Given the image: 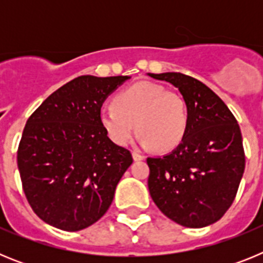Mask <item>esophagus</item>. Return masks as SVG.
I'll list each match as a JSON object with an SVG mask.
<instances>
[{"instance_id": "esophagus-1", "label": "esophagus", "mask_w": 263, "mask_h": 263, "mask_svg": "<svg viewBox=\"0 0 263 263\" xmlns=\"http://www.w3.org/2000/svg\"><path fill=\"white\" fill-rule=\"evenodd\" d=\"M132 154H133V159L134 160H143V159H145V155H142L141 153H138V152H133Z\"/></svg>"}]
</instances>
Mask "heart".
<instances>
[{
	"mask_svg": "<svg viewBox=\"0 0 263 263\" xmlns=\"http://www.w3.org/2000/svg\"><path fill=\"white\" fill-rule=\"evenodd\" d=\"M99 118L116 145H127L138 127L142 145L162 152L180 145L190 121L182 95L154 83H138L118 92L113 106L101 109Z\"/></svg>",
	"mask_w": 263,
	"mask_h": 263,
	"instance_id": "1",
	"label": "heart"
}]
</instances>
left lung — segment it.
<instances>
[{"label":"left lung","instance_id":"8db88e82","mask_svg":"<svg viewBox=\"0 0 263 263\" xmlns=\"http://www.w3.org/2000/svg\"><path fill=\"white\" fill-rule=\"evenodd\" d=\"M148 76L178 88L190 117L184 139L175 150L147 158L152 199L183 227L213 224L233 203L245 170L240 126L224 101L201 81L180 72Z\"/></svg>","mask_w":263,"mask_h":263}]
</instances>
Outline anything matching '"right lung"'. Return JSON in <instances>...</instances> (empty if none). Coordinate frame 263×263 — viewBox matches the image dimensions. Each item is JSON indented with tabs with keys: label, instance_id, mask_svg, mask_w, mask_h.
Returning <instances> with one entry per match:
<instances>
[{
	"label": "right lung",
	"instance_id": "right-lung-1",
	"mask_svg": "<svg viewBox=\"0 0 263 263\" xmlns=\"http://www.w3.org/2000/svg\"><path fill=\"white\" fill-rule=\"evenodd\" d=\"M129 76L84 75L57 89L29 117L17 153L23 192L41 220L67 232L103 217L133 163L100 124L106 97Z\"/></svg>",
	"mask_w": 263,
	"mask_h": 263
}]
</instances>
